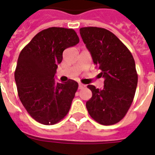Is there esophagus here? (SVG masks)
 Instances as JSON below:
<instances>
[{"label":"esophagus","instance_id":"obj_1","mask_svg":"<svg viewBox=\"0 0 155 155\" xmlns=\"http://www.w3.org/2000/svg\"><path fill=\"white\" fill-rule=\"evenodd\" d=\"M86 85L85 84H79L78 85V88L79 89H83L84 87H85Z\"/></svg>","mask_w":155,"mask_h":155}]
</instances>
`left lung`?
Here are the masks:
<instances>
[{"label":"left lung","mask_w":155,"mask_h":155,"mask_svg":"<svg viewBox=\"0 0 155 155\" xmlns=\"http://www.w3.org/2000/svg\"><path fill=\"white\" fill-rule=\"evenodd\" d=\"M95 68L105 78L102 89L89 84L92 96L86 108L91 118L105 126L117 124L134 101L138 76L135 61L128 48L109 30L98 27L80 28Z\"/></svg>","instance_id":"8db88e82"}]
</instances>
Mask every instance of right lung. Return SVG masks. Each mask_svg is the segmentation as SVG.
<instances>
[{
    "mask_svg": "<svg viewBox=\"0 0 155 155\" xmlns=\"http://www.w3.org/2000/svg\"><path fill=\"white\" fill-rule=\"evenodd\" d=\"M78 42L72 28L51 27L37 33L19 54L15 71L18 94L39 124H57L69 112L78 84L71 79L57 83L54 75L64 50Z\"/></svg>",
    "mask_w": 155,
    "mask_h": 155,
    "instance_id": "obj_1",
    "label": "right lung"
}]
</instances>
